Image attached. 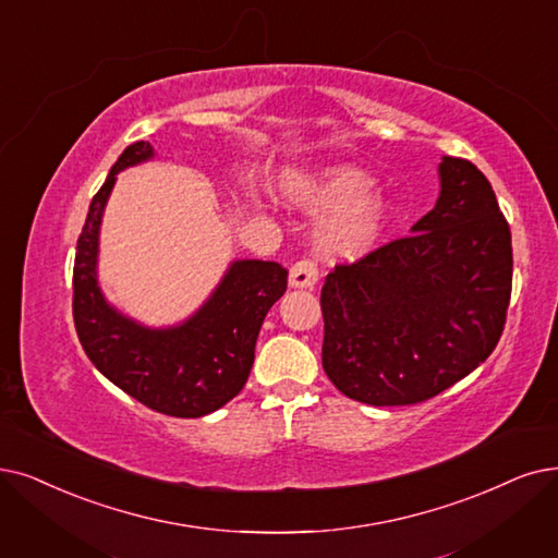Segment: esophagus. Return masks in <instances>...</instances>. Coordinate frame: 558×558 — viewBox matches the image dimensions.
I'll return each instance as SVG.
<instances>
[{
    "label": "esophagus",
    "mask_w": 558,
    "mask_h": 558,
    "mask_svg": "<svg viewBox=\"0 0 558 558\" xmlns=\"http://www.w3.org/2000/svg\"><path fill=\"white\" fill-rule=\"evenodd\" d=\"M318 281V267L311 260H298L288 272V286L291 288H314Z\"/></svg>",
    "instance_id": "obj_1"
}]
</instances>
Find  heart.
I'll return each instance as SVG.
<instances>
[{
	"label": "heart",
	"instance_id": "b5f03b06",
	"mask_svg": "<svg viewBox=\"0 0 558 558\" xmlns=\"http://www.w3.org/2000/svg\"><path fill=\"white\" fill-rule=\"evenodd\" d=\"M279 202L293 210L316 213L311 247L331 263L368 256L383 242L393 202L373 187V175L348 162L283 169L275 181Z\"/></svg>",
	"mask_w": 558,
	"mask_h": 558
}]
</instances>
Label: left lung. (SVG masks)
Instances as JSON below:
<instances>
[{
    "label": "left lung",
    "instance_id": "obj_1",
    "mask_svg": "<svg viewBox=\"0 0 558 558\" xmlns=\"http://www.w3.org/2000/svg\"><path fill=\"white\" fill-rule=\"evenodd\" d=\"M435 208L327 275L323 368L360 403L414 405L478 368L499 343L512 283L508 221L487 178L444 155Z\"/></svg>",
    "mask_w": 558,
    "mask_h": 558
}]
</instances>
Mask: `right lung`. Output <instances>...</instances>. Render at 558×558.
Returning a JSON list of instances; mask_svg holds the SVG:
<instances>
[{"mask_svg": "<svg viewBox=\"0 0 558 558\" xmlns=\"http://www.w3.org/2000/svg\"><path fill=\"white\" fill-rule=\"evenodd\" d=\"M148 142L130 144L94 196L77 240L73 318L88 360L142 405L196 418L227 405L244 387L270 306L286 293V267L242 258L229 265L210 298L171 327H146L111 306L98 283V244L117 173L153 160Z\"/></svg>", "mask_w": 558, "mask_h": 558, "instance_id": "1", "label": "right lung"}]
</instances>
